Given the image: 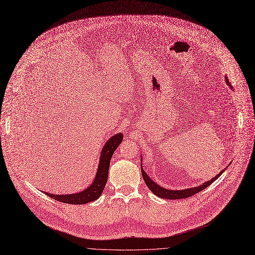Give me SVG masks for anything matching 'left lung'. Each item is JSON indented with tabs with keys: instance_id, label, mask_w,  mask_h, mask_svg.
Masks as SVG:
<instances>
[{
	"instance_id": "left-lung-1",
	"label": "left lung",
	"mask_w": 255,
	"mask_h": 255,
	"mask_svg": "<svg viewBox=\"0 0 255 255\" xmlns=\"http://www.w3.org/2000/svg\"><path fill=\"white\" fill-rule=\"evenodd\" d=\"M226 82H227V84L230 86V88H232L231 84H230V83H229V81H228V77H226ZM141 170H142L143 179H144V181H145V183H146L147 187L150 189V191H151L153 194L157 195L158 197H160V198L170 199V200H172V199H183V198H188V197H191V196H193V195H195V194L199 193L200 191H202V190H203V189H205L206 187L210 186V185H211L215 180H217V179L220 177V175L225 171V169H224V170H222L220 173H218L217 175H215L214 178H212L211 180H209L208 182L204 183V184H203V185H201V186L195 187V188H191V189H186V190L174 191V190H167V189H164V188L160 187L159 185H157L156 183H154V182H153V181L148 177L147 173L143 170L142 166H141Z\"/></svg>"
}]
</instances>
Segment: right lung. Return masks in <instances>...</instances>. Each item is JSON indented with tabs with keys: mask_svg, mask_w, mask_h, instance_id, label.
<instances>
[{
	"mask_svg": "<svg viewBox=\"0 0 255 255\" xmlns=\"http://www.w3.org/2000/svg\"><path fill=\"white\" fill-rule=\"evenodd\" d=\"M123 133L114 134L105 144L101 152L99 167H98L95 180L89 188H87L83 192L70 195H55L50 193L46 194L54 200L68 204H85L99 198V196L102 194L108 179V171L111 157L116 148L123 142Z\"/></svg>",
	"mask_w": 255,
	"mask_h": 255,
	"instance_id": "1",
	"label": "right lung"
}]
</instances>
